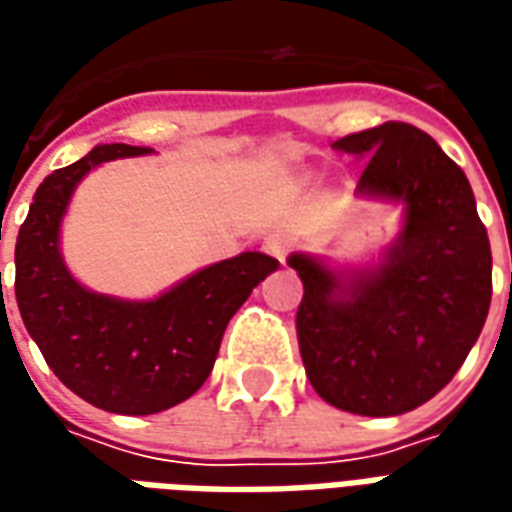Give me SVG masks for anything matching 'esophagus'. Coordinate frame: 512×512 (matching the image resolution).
Wrapping results in <instances>:
<instances>
[{
    "label": "esophagus",
    "mask_w": 512,
    "mask_h": 512,
    "mask_svg": "<svg viewBox=\"0 0 512 512\" xmlns=\"http://www.w3.org/2000/svg\"><path fill=\"white\" fill-rule=\"evenodd\" d=\"M263 249H266V255H271L274 260H279V263H285V257H288V238L282 233H274V235H268L266 241H263Z\"/></svg>",
    "instance_id": "obj_1"
}]
</instances>
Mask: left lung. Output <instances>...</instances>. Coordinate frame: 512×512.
<instances>
[{"mask_svg":"<svg viewBox=\"0 0 512 512\" xmlns=\"http://www.w3.org/2000/svg\"><path fill=\"white\" fill-rule=\"evenodd\" d=\"M367 158L356 194L403 208L376 266L329 268L293 252L296 332L315 392L362 417L414 411L441 392L483 332L491 244L463 169L425 131L384 123L334 142Z\"/></svg>","mask_w":512,"mask_h":512,"instance_id":"obj_1","label":"left lung"}]
</instances>
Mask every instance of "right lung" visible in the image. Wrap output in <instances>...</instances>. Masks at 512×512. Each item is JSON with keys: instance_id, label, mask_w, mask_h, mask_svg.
Masks as SVG:
<instances>
[{"instance_id": "obj_1", "label": "right lung", "mask_w": 512, "mask_h": 512, "mask_svg": "<svg viewBox=\"0 0 512 512\" xmlns=\"http://www.w3.org/2000/svg\"><path fill=\"white\" fill-rule=\"evenodd\" d=\"M145 153L147 147L98 145L51 172L16 241L18 312L46 365L73 395L131 417L167 411L205 384L230 318L279 268L263 252H241L147 301L115 299L76 282L60 252L73 191L104 161Z\"/></svg>"}]
</instances>
